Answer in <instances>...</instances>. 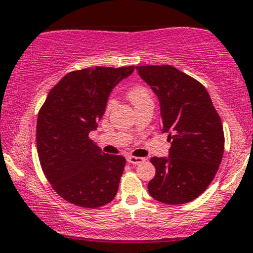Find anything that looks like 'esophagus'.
<instances>
[{
    "label": "esophagus",
    "instance_id": "34e87169",
    "mask_svg": "<svg viewBox=\"0 0 253 253\" xmlns=\"http://www.w3.org/2000/svg\"><path fill=\"white\" fill-rule=\"evenodd\" d=\"M126 161L130 163V165L136 166V165H140V163L145 162V158H142V157H132V156H127Z\"/></svg>",
    "mask_w": 253,
    "mask_h": 253
}]
</instances>
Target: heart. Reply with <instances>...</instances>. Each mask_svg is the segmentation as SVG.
<instances>
[{"label":"heart","instance_id":"b5f03b06","mask_svg":"<svg viewBox=\"0 0 253 253\" xmlns=\"http://www.w3.org/2000/svg\"><path fill=\"white\" fill-rule=\"evenodd\" d=\"M127 97H129L130 102L134 105V107H137L140 105H144V103L152 102V97H151V93L147 88L144 86H136L132 87L131 90L127 93ZM114 106V101L109 100L107 103V111L112 109Z\"/></svg>","mask_w":253,"mask_h":253}]
</instances>
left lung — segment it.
Listing matches in <instances>:
<instances>
[{"mask_svg":"<svg viewBox=\"0 0 253 253\" xmlns=\"http://www.w3.org/2000/svg\"><path fill=\"white\" fill-rule=\"evenodd\" d=\"M160 101L161 130L170 141L168 157H152L156 175L148 192L157 201L183 205L205 191L224 153L219 114L201 83L171 66L136 67Z\"/></svg>","mask_w":253,"mask_h":253,"instance_id":"left-lung-1","label":"left lung"}]
</instances>
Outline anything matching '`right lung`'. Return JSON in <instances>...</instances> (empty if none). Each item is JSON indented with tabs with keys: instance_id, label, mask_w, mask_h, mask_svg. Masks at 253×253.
Wrapping results in <instances>:
<instances>
[{
	"instance_id": "add662e5",
	"label": "right lung",
	"mask_w": 253,
	"mask_h": 253,
	"mask_svg": "<svg viewBox=\"0 0 253 253\" xmlns=\"http://www.w3.org/2000/svg\"><path fill=\"white\" fill-rule=\"evenodd\" d=\"M134 67H95L64 75L48 92L36 124L41 168L54 191L73 205L97 208L116 197L126 158L92 140L112 90Z\"/></svg>"
}]
</instances>
